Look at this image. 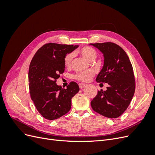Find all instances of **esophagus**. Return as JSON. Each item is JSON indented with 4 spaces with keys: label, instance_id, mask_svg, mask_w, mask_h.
Instances as JSON below:
<instances>
[{
    "label": "esophagus",
    "instance_id": "1",
    "mask_svg": "<svg viewBox=\"0 0 155 155\" xmlns=\"http://www.w3.org/2000/svg\"><path fill=\"white\" fill-rule=\"evenodd\" d=\"M86 86L85 84H83V83H79V87L80 88H83V87H85Z\"/></svg>",
    "mask_w": 155,
    "mask_h": 155
}]
</instances>
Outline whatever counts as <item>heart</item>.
<instances>
[{
  "instance_id": "1",
  "label": "heart",
  "mask_w": 155,
  "mask_h": 155,
  "mask_svg": "<svg viewBox=\"0 0 155 155\" xmlns=\"http://www.w3.org/2000/svg\"><path fill=\"white\" fill-rule=\"evenodd\" d=\"M79 54L89 61H93L97 57L96 51L89 46H85L79 50ZM74 55L72 53H70L65 56L64 59V64L66 67H70L72 64ZM94 72L92 70H86V71L79 72L74 75V78L81 82H87L94 76Z\"/></svg>"
}]
</instances>
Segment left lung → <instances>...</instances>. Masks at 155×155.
Returning <instances> with one entry per match:
<instances>
[{"instance_id":"1","label":"left lung","mask_w":155,"mask_h":155,"mask_svg":"<svg viewBox=\"0 0 155 155\" xmlns=\"http://www.w3.org/2000/svg\"><path fill=\"white\" fill-rule=\"evenodd\" d=\"M104 54V65L96 81L107 83L105 91L101 89L93 98L92 109L109 118H116L129 107L135 91V78L132 64L122 48L111 42L91 43Z\"/></svg>"}]
</instances>
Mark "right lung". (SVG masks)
Returning <instances> with one entry per match:
<instances>
[{
  "mask_svg": "<svg viewBox=\"0 0 155 155\" xmlns=\"http://www.w3.org/2000/svg\"><path fill=\"white\" fill-rule=\"evenodd\" d=\"M78 45L47 43L37 51L30 64L28 81L30 97L37 110L46 120H56L69 112L72 98L79 92L72 81L66 89L56 84L64 71L65 55Z\"/></svg>",
  "mask_w": 155,
  "mask_h": 155,
  "instance_id": "add662e5",
  "label": "right lung"
}]
</instances>
